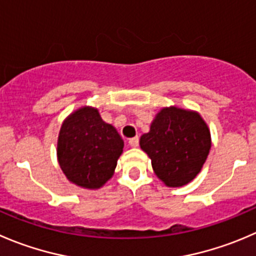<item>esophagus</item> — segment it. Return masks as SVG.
Wrapping results in <instances>:
<instances>
[{
    "label": "esophagus",
    "instance_id": "obj_1",
    "mask_svg": "<svg viewBox=\"0 0 256 256\" xmlns=\"http://www.w3.org/2000/svg\"><path fill=\"white\" fill-rule=\"evenodd\" d=\"M128 145L131 146V148H138V138L136 136V138H132L128 140Z\"/></svg>",
    "mask_w": 256,
    "mask_h": 256
}]
</instances>
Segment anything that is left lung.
Wrapping results in <instances>:
<instances>
[{
    "instance_id": "1",
    "label": "left lung",
    "mask_w": 256,
    "mask_h": 256,
    "mask_svg": "<svg viewBox=\"0 0 256 256\" xmlns=\"http://www.w3.org/2000/svg\"><path fill=\"white\" fill-rule=\"evenodd\" d=\"M140 148L151 158L155 175L168 188H180L202 171L212 135L198 111L168 106L156 114L150 131L140 138Z\"/></svg>"
}]
</instances>
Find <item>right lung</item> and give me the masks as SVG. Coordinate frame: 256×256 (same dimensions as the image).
<instances>
[{
    "label": "right lung",
    "instance_id": "right-lung-1",
    "mask_svg": "<svg viewBox=\"0 0 256 256\" xmlns=\"http://www.w3.org/2000/svg\"><path fill=\"white\" fill-rule=\"evenodd\" d=\"M124 140L96 108L82 106L62 122L57 161L68 180L84 188H100L112 178Z\"/></svg>",
    "mask_w": 256,
    "mask_h": 256
}]
</instances>
